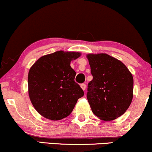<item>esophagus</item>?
<instances>
[{"label":"esophagus","mask_w":152,"mask_h":152,"mask_svg":"<svg viewBox=\"0 0 152 152\" xmlns=\"http://www.w3.org/2000/svg\"><path fill=\"white\" fill-rule=\"evenodd\" d=\"M86 84H85V83H81V88L82 89H83V91H84L85 89H86Z\"/></svg>","instance_id":"esophagus-1"}]
</instances>
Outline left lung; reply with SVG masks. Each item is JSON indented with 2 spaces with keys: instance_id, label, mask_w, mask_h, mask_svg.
<instances>
[{
  "instance_id": "1",
  "label": "left lung",
  "mask_w": 152,
  "mask_h": 152,
  "mask_svg": "<svg viewBox=\"0 0 152 152\" xmlns=\"http://www.w3.org/2000/svg\"><path fill=\"white\" fill-rule=\"evenodd\" d=\"M93 79L86 97L92 111L104 121L124 114L133 99L134 79L127 67L106 53L87 55Z\"/></svg>"
}]
</instances>
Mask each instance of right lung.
<instances>
[{
	"label": "right lung",
	"instance_id": "obj_1",
	"mask_svg": "<svg viewBox=\"0 0 152 152\" xmlns=\"http://www.w3.org/2000/svg\"><path fill=\"white\" fill-rule=\"evenodd\" d=\"M78 52L63 50L43 56L31 66L28 76V94L36 111L48 119L60 120L72 112L83 91L74 81L71 67Z\"/></svg>",
	"mask_w": 152,
	"mask_h": 152
}]
</instances>
